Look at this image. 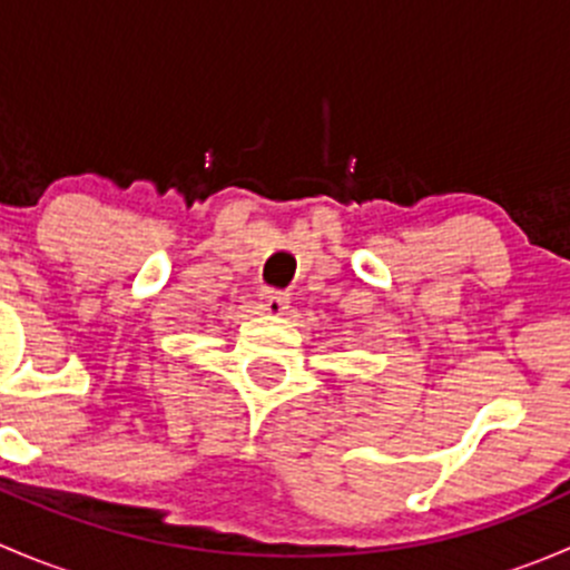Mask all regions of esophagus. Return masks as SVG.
I'll return each mask as SVG.
<instances>
[{"label":"esophagus","mask_w":570,"mask_h":570,"mask_svg":"<svg viewBox=\"0 0 570 570\" xmlns=\"http://www.w3.org/2000/svg\"><path fill=\"white\" fill-rule=\"evenodd\" d=\"M286 308H289V297H286V292H275V289L262 292V312L264 314H269V317H281Z\"/></svg>","instance_id":"obj_1"}]
</instances>
